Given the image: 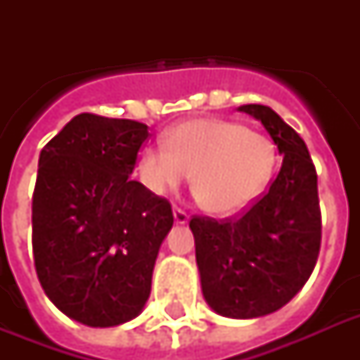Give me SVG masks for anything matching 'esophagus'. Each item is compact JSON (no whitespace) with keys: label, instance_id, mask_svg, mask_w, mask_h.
<instances>
[{"label":"esophagus","instance_id":"esophagus-1","mask_svg":"<svg viewBox=\"0 0 360 360\" xmlns=\"http://www.w3.org/2000/svg\"><path fill=\"white\" fill-rule=\"evenodd\" d=\"M174 219L177 224H186L188 222V213H186L185 209L174 207Z\"/></svg>","mask_w":360,"mask_h":360}]
</instances>
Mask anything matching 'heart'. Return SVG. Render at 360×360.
<instances>
[{"label": "heart", "mask_w": 360, "mask_h": 360, "mask_svg": "<svg viewBox=\"0 0 360 360\" xmlns=\"http://www.w3.org/2000/svg\"><path fill=\"white\" fill-rule=\"evenodd\" d=\"M276 149L267 136L222 120L179 123L166 147L140 155L141 183L155 194L174 191L192 175V192L205 211L236 214L250 207L273 179Z\"/></svg>", "instance_id": "heart-1"}]
</instances>
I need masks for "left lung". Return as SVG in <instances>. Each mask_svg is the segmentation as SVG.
Segmentation results:
<instances>
[{"label":"left lung","mask_w":360,"mask_h":360,"mask_svg":"<svg viewBox=\"0 0 360 360\" xmlns=\"http://www.w3.org/2000/svg\"><path fill=\"white\" fill-rule=\"evenodd\" d=\"M282 157L269 191L245 213L217 220L194 214L191 230L205 301L226 318L276 312L310 278L321 246L318 174L302 138L274 110L245 104Z\"/></svg>","instance_id":"obj_1"}]
</instances>
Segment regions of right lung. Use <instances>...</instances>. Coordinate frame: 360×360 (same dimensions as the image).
<instances>
[{"label": "right lung", "mask_w": 360, "mask_h": 360, "mask_svg": "<svg viewBox=\"0 0 360 360\" xmlns=\"http://www.w3.org/2000/svg\"><path fill=\"white\" fill-rule=\"evenodd\" d=\"M149 127L80 114L42 147L31 203L33 259L48 299L89 327L141 312L158 248L174 226L166 198L130 179Z\"/></svg>", "instance_id": "add662e5"}]
</instances>
